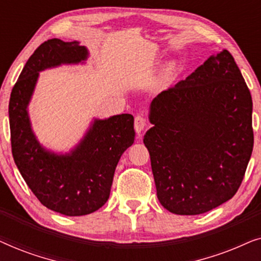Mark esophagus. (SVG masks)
<instances>
[{
    "label": "esophagus",
    "mask_w": 261,
    "mask_h": 261,
    "mask_svg": "<svg viewBox=\"0 0 261 261\" xmlns=\"http://www.w3.org/2000/svg\"><path fill=\"white\" fill-rule=\"evenodd\" d=\"M146 126H147V122H146V120L144 119V117L138 115L137 117H135L134 120V129L135 132H137L138 135L141 134V132L145 129Z\"/></svg>",
    "instance_id": "34e87169"
}]
</instances>
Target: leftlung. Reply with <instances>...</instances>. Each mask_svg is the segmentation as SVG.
<instances>
[{"mask_svg": "<svg viewBox=\"0 0 261 261\" xmlns=\"http://www.w3.org/2000/svg\"><path fill=\"white\" fill-rule=\"evenodd\" d=\"M252 109L227 49L153 98L144 144L164 208L199 215L237 194L252 155Z\"/></svg>", "mask_w": 261, "mask_h": 261, "instance_id": "left-lung-1", "label": "left lung"}]
</instances>
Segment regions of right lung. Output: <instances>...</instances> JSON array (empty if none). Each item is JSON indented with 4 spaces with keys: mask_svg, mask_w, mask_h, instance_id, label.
I'll return each instance as SVG.
<instances>
[{
    "mask_svg": "<svg viewBox=\"0 0 261 261\" xmlns=\"http://www.w3.org/2000/svg\"><path fill=\"white\" fill-rule=\"evenodd\" d=\"M88 58V48L78 41L49 39L27 60L9 99L14 162L41 204L66 216L88 215L105 205L117 163L135 138L134 117L120 114L92 120L84 137L69 152H55L39 142L28 113L39 73L85 64Z\"/></svg>",
    "mask_w": 261,
    "mask_h": 261,
    "instance_id": "obj_1",
    "label": "right lung"
}]
</instances>
